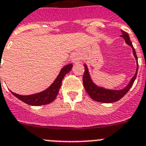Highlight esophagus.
I'll list each match as a JSON object with an SVG mask.
<instances>
[{
    "label": "esophagus",
    "instance_id": "1",
    "mask_svg": "<svg viewBox=\"0 0 146 146\" xmlns=\"http://www.w3.org/2000/svg\"><path fill=\"white\" fill-rule=\"evenodd\" d=\"M80 60H81V59H80L79 55H78V54L75 53L72 55L71 60L73 63H78V62H80Z\"/></svg>",
    "mask_w": 146,
    "mask_h": 146
}]
</instances>
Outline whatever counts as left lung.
<instances>
[{
	"label": "left lung",
	"mask_w": 146,
	"mask_h": 146,
	"mask_svg": "<svg viewBox=\"0 0 146 146\" xmlns=\"http://www.w3.org/2000/svg\"><path fill=\"white\" fill-rule=\"evenodd\" d=\"M121 33L122 35L121 36L124 38L126 43L132 47L134 56H135L136 61H137V70H136V73H135V76H133V78H132V79H131L129 84L124 89H121V90H110V89H103V88L98 87V86H96L94 83L92 82L91 78H90L89 71H88L87 66L84 65L85 70L84 73V76H83L84 86L85 89H86V92L90 96V98L92 100H94L98 101V102H105V103H111V102H116V101L121 99L128 92L130 88L132 87V86L134 84V81H135V78L137 77V70H138V62H137V54H136L135 48H134L132 42H131L129 37L128 33L124 31H121Z\"/></svg>",
	"instance_id": "obj_1"
}]
</instances>
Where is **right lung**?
<instances>
[{
	"mask_svg": "<svg viewBox=\"0 0 146 146\" xmlns=\"http://www.w3.org/2000/svg\"><path fill=\"white\" fill-rule=\"evenodd\" d=\"M72 68H73L72 64H69L64 67L61 70L57 78L54 81L53 84L44 92L35 94H31V95H19V94H16L12 92L11 93L15 96L16 98H17L18 99L24 102L26 104L31 105V106H37L48 104V103L53 102L55 98H57L60 88L61 86L62 79L64 78L65 75L71 70Z\"/></svg>",
	"mask_w": 146,
	"mask_h": 146,
	"instance_id": "obj_1",
	"label": "right lung"
}]
</instances>
